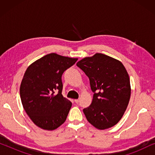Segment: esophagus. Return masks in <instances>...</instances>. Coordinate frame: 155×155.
<instances>
[{"label":"esophagus","instance_id":"esophagus-1","mask_svg":"<svg viewBox=\"0 0 155 155\" xmlns=\"http://www.w3.org/2000/svg\"><path fill=\"white\" fill-rule=\"evenodd\" d=\"M75 102L76 104H78L80 102V99H75Z\"/></svg>","mask_w":155,"mask_h":155}]
</instances>
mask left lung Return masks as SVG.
Segmentation results:
<instances>
[{"mask_svg":"<svg viewBox=\"0 0 155 155\" xmlns=\"http://www.w3.org/2000/svg\"><path fill=\"white\" fill-rule=\"evenodd\" d=\"M89 78L94 92L92 104L83 109L87 120L99 130L115 126L128 107L130 78L120 61L105 54H95L77 63Z\"/></svg>","mask_w":155,"mask_h":155,"instance_id":"obj_1","label":"left lung"}]
</instances>
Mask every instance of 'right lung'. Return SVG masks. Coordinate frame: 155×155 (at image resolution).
<instances>
[{
  "mask_svg": "<svg viewBox=\"0 0 155 155\" xmlns=\"http://www.w3.org/2000/svg\"><path fill=\"white\" fill-rule=\"evenodd\" d=\"M77 61L51 53L27 68L20 84V98L36 126L53 130L65 121L72 103L62 95L61 77Z\"/></svg>",
  "mask_w": 155,
  "mask_h": 155,
  "instance_id": "right-lung-1",
  "label": "right lung"
}]
</instances>
